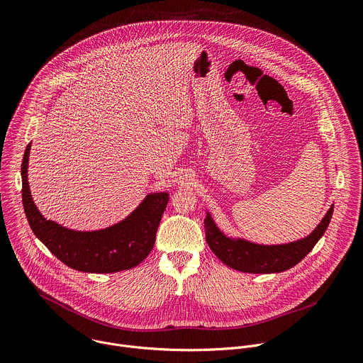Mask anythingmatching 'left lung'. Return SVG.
Returning <instances> with one entry per match:
<instances>
[{
	"mask_svg": "<svg viewBox=\"0 0 363 363\" xmlns=\"http://www.w3.org/2000/svg\"><path fill=\"white\" fill-rule=\"evenodd\" d=\"M332 214L333 205L312 234L303 240L280 245H260L240 238H228L218 230L211 216L206 214L203 221L205 240L220 260L234 270L257 274L280 273L300 263L312 251V248L325 234Z\"/></svg>",
	"mask_w": 363,
	"mask_h": 363,
	"instance_id": "left-lung-1",
	"label": "left lung"
}]
</instances>
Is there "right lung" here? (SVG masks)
Here are the masks:
<instances>
[{
    "mask_svg": "<svg viewBox=\"0 0 363 363\" xmlns=\"http://www.w3.org/2000/svg\"><path fill=\"white\" fill-rule=\"evenodd\" d=\"M30 146L21 164L23 205L35 237L66 266L84 273H116L140 264L152 251L168 192L149 194L123 221L99 231H74L45 220L33 202L27 181Z\"/></svg>",
    "mask_w": 363,
    "mask_h": 363,
    "instance_id": "add662e5",
    "label": "right lung"
}]
</instances>
